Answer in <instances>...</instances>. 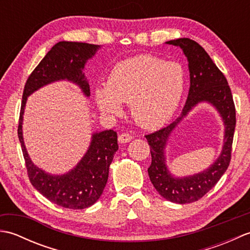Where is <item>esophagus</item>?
<instances>
[{"mask_svg": "<svg viewBox=\"0 0 250 250\" xmlns=\"http://www.w3.org/2000/svg\"><path fill=\"white\" fill-rule=\"evenodd\" d=\"M132 140V135L129 133H122L118 136V142L121 144H125V143H129Z\"/></svg>", "mask_w": 250, "mask_h": 250, "instance_id": "obj_1", "label": "esophagus"}]
</instances>
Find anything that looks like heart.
I'll list each match as a JSON object with an SVG mask.
<instances>
[{"instance_id": "obj_1", "label": "heart", "mask_w": 250, "mask_h": 250, "mask_svg": "<svg viewBox=\"0 0 250 250\" xmlns=\"http://www.w3.org/2000/svg\"><path fill=\"white\" fill-rule=\"evenodd\" d=\"M185 74L178 63L141 55L113 67L107 86L95 90L99 108L118 116L122 104H130L134 120L146 129H158L169 121L184 92Z\"/></svg>"}]
</instances>
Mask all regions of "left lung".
<instances>
[{
	"mask_svg": "<svg viewBox=\"0 0 250 250\" xmlns=\"http://www.w3.org/2000/svg\"><path fill=\"white\" fill-rule=\"evenodd\" d=\"M166 44L179 47L188 60L190 88L182 114L171 125L145 137L150 146L151 164L148 175L161 196L173 203L186 204L200 200L218 183L231 160L235 130V106L224 74L216 66L203 47L190 39H177ZM200 103H208L219 111L225 125L224 145L215 162L199 173L176 178L166 166L165 148L176 126Z\"/></svg>",
	"mask_w": 250,
	"mask_h": 250,
	"instance_id": "left-lung-1",
	"label": "left lung"
}]
</instances>
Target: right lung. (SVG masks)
Returning a JSON list of instances; mask_svg holds the SVG:
<instances>
[{"mask_svg": "<svg viewBox=\"0 0 250 250\" xmlns=\"http://www.w3.org/2000/svg\"><path fill=\"white\" fill-rule=\"evenodd\" d=\"M100 48L99 45L77 42L63 41L57 43L31 73L25 83L21 103L18 137L30 182L46 199L70 209L87 208L102 195L108 179L109 166L118 150L117 132H94L86 153L76 167L65 174L52 175L36 167L26 151L22 135L24 108L26 100L32 93L60 81L75 83L84 97L89 98L90 87L83 70L87 61Z\"/></svg>", "mask_w": 250, "mask_h": 250, "instance_id": "right-lung-1", "label": "right lung"}]
</instances>
